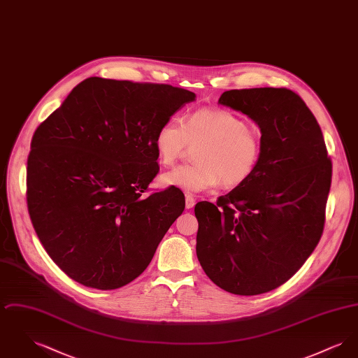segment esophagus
Returning <instances> with one entry per match:
<instances>
[{"label": "esophagus", "mask_w": 358, "mask_h": 358, "mask_svg": "<svg viewBox=\"0 0 358 358\" xmlns=\"http://www.w3.org/2000/svg\"><path fill=\"white\" fill-rule=\"evenodd\" d=\"M194 204H196V200L190 194H187L185 196V206H187V209H192Z\"/></svg>", "instance_id": "1"}]
</instances>
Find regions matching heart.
<instances>
[{
  "label": "heart",
  "mask_w": 358,
  "mask_h": 358,
  "mask_svg": "<svg viewBox=\"0 0 358 358\" xmlns=\"http://www.w3.org/2000/svg\"><path fill=\"white\" fill-rule=\"evenodd\" d=\"M189 145H200L194 153L197 164L162 174V185L187 193L204 192L220 181L236 187L254 174L262 157L259 136L228 110H197L185 122L174 115L154 136L157 159L164 166L174 165Z\"/></svg>",
  "instance_id": "obj_1"
}]
</instances>
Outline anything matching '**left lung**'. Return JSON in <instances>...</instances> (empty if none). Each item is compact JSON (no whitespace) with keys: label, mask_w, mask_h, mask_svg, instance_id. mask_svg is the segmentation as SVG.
<instances>
[{"label":"left lung","mask_w":358,"mask_h":358,"mask_svg":"<svg viewBox=\"0 0 358 358\" xmlns=\"http://www.w3.org/2000/svg\"><path fill=\"white\" fill-rule=\"evenodd\" d=\"M219 103L259 126L262 157L254 174L217 204L194 206L196 252L220 289L257 295L287 282L317 247L331 161L318 122L291 90H229Z\"/></svg>","instance_id":"obj_1"}]
</instances>
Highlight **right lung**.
Here are the masks:
<instances>
[{"label":"right lung","mask_w":358,"mask_h":358,"mask_svg":"<svg viewBox=\"0 0 358 358\" xmlns=\"http://www.w3.org/2000/svg\"><path fill=\"white\" fill-rule=\"evenodd\" d=\"M192 91L88 78L34 131L27 201L52 260L80 285L120 289L145 271L185 197L143 193L159 171L153 139Z\"/></svg>","instance_id":"obj_1"}]
</instances>
